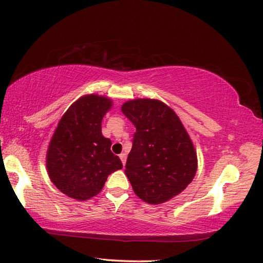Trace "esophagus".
Listing matches in <instances>:
<instances>
[{
  "label": "esophagus",
  "instance_id": "obj_1",
  "mask_svg": "<svg viewBox=\"0 0 263 263\" xmlns=\"http://www.w3.org/2000/svg\"><path fill=\"white\" fill-rule=\"evenodd\" d=\"M119 158H120V160H122L123 165H125V162H126V153H125V152L120 153V154H119Z\"/></svg>",
  "mask_w": 263,
  "mask_h": 263
}]
</instances>
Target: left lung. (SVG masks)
I'll list each match as a JSON object with an SVG mask.
<instances>
[{
  "instance_id": "obj_1",
  "label": "left lung",
  "mask_w": 263,
  "mask_h": 263,
  "mask_svg": "<svg viewBox=\"0 0 263 263\" xmlns=\"http://www.w3.org/2000/svg\"><path fill=\"white\" fill-rule=\"evenodd\" d=\"M122 112L136 126L125 174L137 197L159 205L180 194L198 168L197 151L180 118L149 98L125 102Z\"/></svg>"
}]
</instances>
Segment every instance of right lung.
Instances as JSON below:
<instances>
[{"label":"right lung","mask_w":263,"mask_h":263,"mask_svg":"<svg viewBox=\"0 0 263 263\" xmlns=\"http://www.w3.org/2000/svg\"><path fill=\"white\" fill-rule=\"evenodd\" d=\"M111 107V98L85 95L58 122L45 162L50 180L69 198L91 199L101 193L109 174L123 168L111 152V140L102 135L103 117Z\"/></svg>","instance_id":"right-lung-1"}]
</instances>
